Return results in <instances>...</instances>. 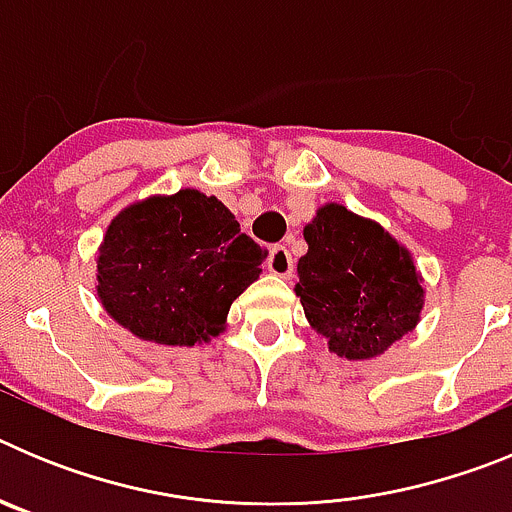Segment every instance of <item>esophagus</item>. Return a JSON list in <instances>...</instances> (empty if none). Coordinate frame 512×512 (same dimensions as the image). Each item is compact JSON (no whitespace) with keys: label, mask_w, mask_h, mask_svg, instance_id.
<instances>
[{"label":"esophagus","mask_w":512,"mask_h":512,"mask_svg":"<svg viewBox=\"0 0 512 512\" xmlns=\"http://www.w3.org/2000/svg\"><path fill=\"white\" fill-rule=\"evenodd\" d=\"M269 271L277 274V277H292L295 271V261H292V253L287 251V246H274L269 253Z\"/></svg>","instance_id":"obj_1"}]
</instances>
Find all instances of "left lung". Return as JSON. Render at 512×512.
<instances>
[{
  "label": "left lung",
  "instance_id": "1",
  "mask_svg": "<svg viewBox=\"0 0 512 512\" xmlns=\"http://www.w3.org/2000/svg\"><path fill=\"white\" fill-rule=\"evenodd\" d=\"M295 295L330 354L348 361L382 356L420 323L423 277L408 246L372 217L325 202L302 230Z\"/></svg>",
  "mask_w": 512,
  "mask_h": 512
}]
</instances>
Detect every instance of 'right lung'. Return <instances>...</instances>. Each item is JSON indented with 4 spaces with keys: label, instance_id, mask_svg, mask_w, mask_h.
Listing matches in <instances>:
<instances>
[{
    "label": "right lung",
    "instance_id": "1",
    "mask_svg": "<svg viewBox=\"0 0 512 512\" xmlns=\"http://www.w3.org/2000/svg\"><path fill=\"white\" fill-rule=\"evenodd\" d=\"M266 253L233 212L197 189L122 207L97 253V297L117 325L158 346L210 343Z\"/></svg>",
    "mask_w": 512,
    "mask_h": 512
}]
</instances>
